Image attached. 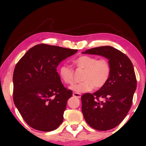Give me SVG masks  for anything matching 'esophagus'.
Returning <instances> with one entry per match:
<instances>
[{
	"mask_svg": "<svg viewBox=\"0 0 146 146\" xmlns=\"http://www.w3.org/2000/svg\"><path fill=\"white\" fill-rule=\"evenodd\" d=\"M73 96L78 98H81V95L79 93H76V92H74L73 93Z\"/></svg>",
	"mask_w": 146,
	"mask_h": 146,
	"instance_id": "esophagus-1",
	"label": "esophagus"
}]
</instances>
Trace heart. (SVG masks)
<instances>
[{
  "mask_svg": "<svg viewBox=\"0 0 146 146\" xmlns=\"http://www.w3.org/2000/svg\"><path fill=\"white\" fill-rule=\"evenodd\" d=\"M73 64L79 70H82L80 83H76L70 87L76 93L85 92L103 88L108 82L111 75V66L108 60L104 58L89 55L80 56L73 60ZM58 74L61 80L67 85L74 82V71L66 64H62L58 68Z\"/></svg>",
  "mask_w": 146,
  "mask_h": 146,
  "instance_id": "obj_1",
  "label": "heart"
}]
</instances>
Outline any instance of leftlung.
Instances as JSON below:
<instances>
[{
    "instance_id": "1",
    "label": "left lung",
    "mask_w": 146,
    "mask_h": 146,
    "mask_svg": "<svg viewBox=\"0 0 146 146\" xmlns=\"http://www.w3.org/2000/svg\"><path fill=\"white\" fill-rule=\"evenodd\" d=\"M82 53L103 56L111 66L110 77L104 86L92 94L82 96L84 117L90 126L97 130L114 128L125 118L132 104L137 87L132 63L125 54L110 46L93 48Z\"/></svg>"
}]
</instances>
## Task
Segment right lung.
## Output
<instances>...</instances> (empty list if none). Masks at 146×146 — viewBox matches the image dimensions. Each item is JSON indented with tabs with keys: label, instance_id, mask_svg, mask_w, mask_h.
Here are the masks:
<instances>
[{
	"label": "right lung",
	"instance_id": "1",
	"mask_svg": "<svg viewBox=\"0 0 146 146\" xmlns=\"http://www.w3.org/2000/svg\"><path fill=\"white\" fill-rule=\"evenodd\" d=\"M78 50L40 44L18 62L13 73V100L29 126L42 131L57 129L63 121L72 92L64 86L59 63Z\"/></svg>",
	"mask_w": 146,
	"mask_h": 146
}]
</instances>
